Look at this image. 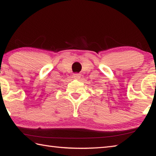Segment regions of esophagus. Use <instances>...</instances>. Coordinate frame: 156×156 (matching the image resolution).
<instances>
[{"label":"esophagus","mask_w":156,"mask_h":156,"mask_svg":"<svg viewBox=\"0 0 156 156\" xmlns=\"http://www.w3.org/2000/svg\"><path fill=\"white\" fill-rule=\"evenodd\" d=\"M81 77V75L80 74V73H74L73 74V78H74L75 79H80Z\"/></svg>","instance_id":"1"}]
</instances>
